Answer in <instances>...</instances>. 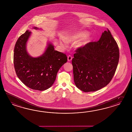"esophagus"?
Segmentation results:
<instances>
[{
    "instance_id": "obj_1",
    "label": "esophagus",
    "mask_w": 132,
    "mask_h": 132,
    "mask_svg": "<svg viewBox=\"0 0 132 132\" xmlns=\"http://www.w3.org/2000/svg\"><path fill=\"white\" fill-rule=\"evenodd\" d=\"M72 56L70 55H69L68 56V62H70V61H71L72 60Z\"/></svg>"
}]
</instances>
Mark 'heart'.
I'll use <instances>...</instances> for the list:
<instances>
[{"mask_svg":"<svg viewBox=\"0 0 132 132\" xmlns=\"http://www.w3.org/2000/svg\"><path fill=\"white\" fill-rule=\"evenodd\" d=\"M89 35V33L87 31H82L74 33L73 34H71L68 37L67 39V41L68 43H76L79 41L83 39L88 37ZM88 42V39L85 40V41L79 43L78 44V47H82L84 45ZM64 46H67V44L65 43Z\"/></svg>","mask_w":132,"mask_h":132,"instance_id":"1","label":"heart"}]
</instances>
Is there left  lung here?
Returning <instances> with one entry per match:
<instances>
[{"label":"left lung","instance_id":"obj_1","mask_svg":"<svg viewBox=\"0 0 132 132\" xmlns=\"http://www.w3.org/2000/svg\"><path fill=\"white\" fill-rule=\"evenodd\" d=\"M72 60L75 84L85 92L98 90L111 81L118 64L119 49L107 29L97 42L78 48Z\"/></svg>","mask_w":132,"mask_h":132}]
</instances>
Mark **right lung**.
Masks as SVG:
<instances>
[{"label": "right lung", "mask_w": 132, "mask_h": 132, "mask_svg": "<svg viewBox=\"0 0 132 132\" xmlns=\"http://www.w3.org/2000/svg\"><path fill=\"white\" fill-rule=\"evenodd\" d=\"M38 29L37 27H34ZM31 34L29 30L18 38L14 50V65L17 77L28 87L37 90L50 88L59 69L68 58L63 53L54 50L49 43L44 54L38 57L30 56L26 51V43Z\"/></svg>", "instance_id": "obj_1"}]
</instances>
